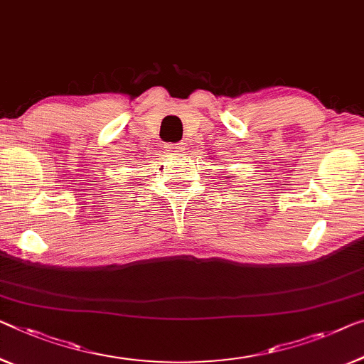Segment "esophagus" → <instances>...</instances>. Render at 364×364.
Returning a JSON list of instances; mask_svg holds the SVG:
<instances>
[{
  "instance_id": "1",
  "label": "esophagus",
  "mask_w": 364,
  "mask_h": 364,
  "mask_svg": "<svg viewBox=\"0 0 364 364\" xmlns=\"http://www.w3.org/2000/svg\"><path fill=\"white\" fill-rule=\"evenodd\" d=\"M165 150L168 151V154H173V155H178V154H183L184 150V145L183 142L181 144H168Z\"/></svg>"
}]
</instances>
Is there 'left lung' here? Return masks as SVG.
I'll return each instance as SVG.
<instances>
[{
    "label": "left lung",
    "mask_w": 364,
    "mask_h": 364,
    "mask_svg": "<svg viewBox=\"0 0 364 364\" xmlns=\"http://www.w3.org/2000/svg\"><path fill=\"white\" fill-rule=\"evenodd\" d=\"M227 180H230V176H225V181H227Z\"/></svg>",
    "instance_id": "8db88e82"
}]
</instances>
